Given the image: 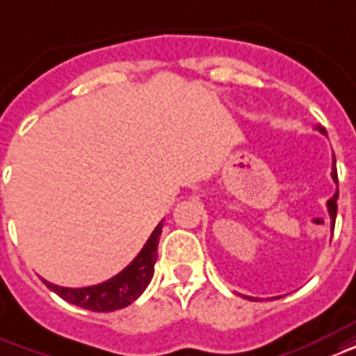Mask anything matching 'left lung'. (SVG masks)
Segmentation results:
<instances>
[{
	"label": "left lung",
	"instance_id": "left-lung-1",
	"mask_svg": "<svg viewBox=\"0 0 356 356\" xmlns=\"http://www.w3.org/2000/svg\"><path fill=\"white\" fill-rule=\"evenodd\" d=\"M317 130L321 134H325L326 136V130L323 126H317ZM332 179L338 183V171H336V158H334V165H332ZM326 207H328V213H330V220H332V228H334V222H336V213H338V191L334 194L332 198L326 202Z\"/></svg>",
	"mask_w": 356,
	"mask_h": 356
}]
</instances>
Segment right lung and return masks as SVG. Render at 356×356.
I'll return each mask as SVG.
<instances>
[{
	"label": "right lung",
	"mask_w": 356,
	"mask_h": 356,
	"mask_svg": "<svg viewBox=\"0 0 356 356\" xmlns=\"http://www.w3.org/2000/svg\"><path fill=\"white\" fill-rule=\"evenodd\" d=\"M162 234V222L154 228L151 238L147 239L143 249L139 251L136 259L126 266L124 270L117 273L115 277L107 279L99 285L83 286V289H67V286L52 285L49 281L43 283L52 292H56L60 298L70 302L73 305H79L83 309L90 312L105 313L122 309L126 305H130L134 300L141 296V292L151 283L152 273H154V264H156V249Z\"/></svg>",
	"instance_id": "add662e5"
}]
</instances>
